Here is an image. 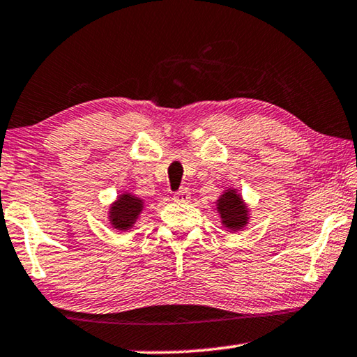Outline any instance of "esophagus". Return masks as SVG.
Masks as SVG:
<instances>
[{"mask_svg": "<svg viewBox=\"0 0 357 357\" xmlns=\"http://www.w3.org/2000/svg\"><path fill=\"white\" fill-rule=\"evenodd\" d=\"M173 200L174 202H179V203H184V202H189L190 200V192L188 188H183L179 189L178 192H174L173 194Z\"/></svg>", "mask_w": 357, "mask_h": 357, "instance_id": "obj_1", "label": "esophagus"}]
</instances>
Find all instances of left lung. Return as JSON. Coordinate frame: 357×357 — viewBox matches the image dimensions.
Instances as JSON below:
<instances>
[{
	"instance_id": "1",
	"label": "left lung",
	"mask_w": 357,
	"mask_h": 357,
	"mask_svg": "<svg viewBox=\"0 0 357 357\" xmlns=\"http://www.w3.org/2000/svg\"><path fill=\"white\" fill-rule=\"evenodd\" d=\"M218 211L222 218V224L230 230H240L248 222V209L235 190L224 192L218 200Z\"/></svg>"
}]
</instances>
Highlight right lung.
Returning a JSON list of instances; mask_svg holds the SVG:
<instances>
[{
  "mask_svg": "<svg viewBox=\"0 0 357 357\" xmlns=\"http://www.w3.org/2000/svg\"><path fill=\"white\" fill-rule=\"evenodd\" d=\"M141 209H143V202L138 197L130 194L121 195L109 211L112 227L117 230H128L138 219Z\"/></svg>",
  "mask_w": 357,
  "mask_h": 357,
  "instance_id": "obj_1",
  "label": "right lung"
}]
</instances>
